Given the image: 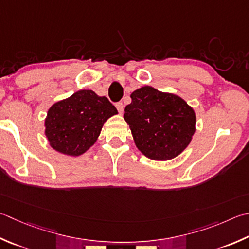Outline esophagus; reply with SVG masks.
<instances>
[{
	"mask_svg": "<svg viewBox=\"0 0 249 249\" xmlns=\"http://www.w3.org/2000/svg\"><path fill=\"white\" fill-rule=\"evenodd\" d=\"M115 107H116V109H118V111L120 112V113H122V112H123V110H124V105L122 104V102H118V104L115 105Z\"/></svg>",
	"mask_w": 249,
	"mask_h": 249,
	"instance_id": "1",
	"label": "esophagus"
}]
</instances>
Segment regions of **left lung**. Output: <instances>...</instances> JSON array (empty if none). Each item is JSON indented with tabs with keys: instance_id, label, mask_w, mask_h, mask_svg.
<instances>
[{
	"instance_id": "obj_1",
	"label": "left lung",
	"mask_w": 249,
	"mask_h": 249,
	"mask_svg": "<svg viewBox=\"0 0 249 249\" xmlns=\"http://www.w3.org/2000/svg\"><path fill=\"white\" fill-rule=\"evenodd\" d=\"M124 120L145 157L168 160L182 153L196 133L194 109L178 95L143 86L131 92Z\"/></svg>"
}]
</instances>
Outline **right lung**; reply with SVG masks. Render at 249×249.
I'll return each instance as SVG.
<instances>
[{
    "label": "right lung",
    "mask_w": 249,
    "mask_h": 249,
    "mask_svg": "<svg viewBox=\"0 0 249 249\" xmlns=\"http://www.w3.org/2000/svg\"><path fill=\"white\" fill-rule=\"evenodd\" d=\"M118 110L105 96L77 90L53 104L44 121L51 147L61 154L80 157L95 144L102 126Z\"/></svg>",
    "instance_id": "1"
}]
</instances>
